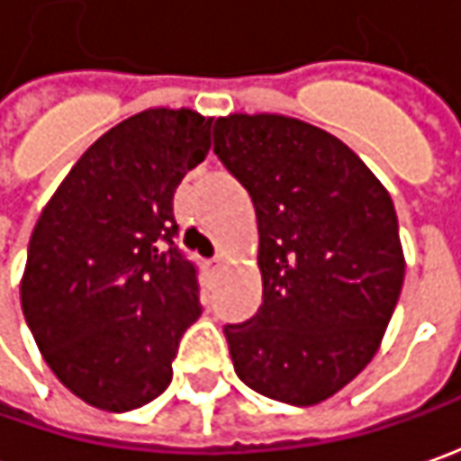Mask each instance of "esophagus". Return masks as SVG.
Returning a JSON list of instances; mask_svg holds the SVG:
<instances>
[{
    "mask_svg": "<svg viewBox=\"0 0 461 461\" xmlns=\"http://www.w3.org/2000/svg\"><path fill=\"white\" fill-rule=\"evenodd\" d=\"M203 267H206V273H209V276H216V273H221L224 262H221V260H206V265H203Z\"/></svg>",
    "mask_w": 461,
    "mask_h": 461,
    "instance_id": "obj_1",
    "label": "esophagus"
}]
</instances>
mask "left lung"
<instances>
[{
    "mask_svg": "<svg viewBox=\"0 0 461 461\" xmlns=\"http://www.w3.org/2000/svg\"><path fill=\"white\" fill-rule=\"evenodd\" d=\"M214 152L258 216L262 306L224 329L240 380L316 405L377 355L403 288L388 188L339 137L285 114H227Z\"/></svg>",
    "mask_w": 461,
    "mask_h": 461,
    "instance_id": "obj_1",
    "label": "left lung"
}]
</instances>
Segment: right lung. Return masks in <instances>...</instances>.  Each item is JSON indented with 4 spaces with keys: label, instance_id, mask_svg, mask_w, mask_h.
Instances as JSON below:
<instances>
[{
    "label": "right lung",
    "instance_id": "add662e5",
    "mask_svg": "<svg viewBox=\"0 0 461 461\" xmlns=\"http://www.w3.org/2000/svg\"><path fill=\"white\" fill-rule=\"evenodd\" d=\"M212 122L185 106L120 122L76 160L32 230L24 321L58 380L99 411L158 398L201 316L196 270L173 247V194L212 148Z\"/></svg>",
    "mask_w": 461,
    "mask_h": 461
}]
</instances>
